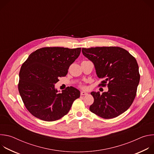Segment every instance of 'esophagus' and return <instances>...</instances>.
<instances>
[{
	"label": "esophagus",
	"instance_id": "34e87169",
	"mask_svg": "<svg viewBox=\"0 0 154 154\" xmlns=\"http://www.w3.org/2000/svg\"><path fill=\"white\" fill-rule=\"evenodd\" d=\"M80 94H81L82 96H85V95H87V94H88V93L86 92V91H82L81 93H80Z\"/></svg>",
	"mask_w": 154,
	"mask_h": 154
}]
</instances>
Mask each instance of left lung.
<instances>
[{"label":"left lung","instance_id":"1","mask_svg":"<svg viewBox=\"0 0 154 154\" xmlns=\"http://www.w3.org/2000/svg\"><path fill=\"white\" fill-rule=\"evenodd\" d=\"M82 53L94 64L97 76L105 79L100 85L107 83L108 88L102 94L91 93L94 102L90 110L104 119L116 118L127 110L136 96L140 79L136 59L119 47L82 48Z\"/></svg>","mask_w":154,"mask_h":154}]
</instances>
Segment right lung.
Listing matches in <instances>:
<instances>
[{
  "label": "right lung",
  "mask_w": 154,
  "mask_h": 154,
  "mask_svg": "<svg viewBox=\"0 0 154 154\" xmlns=\"http://www.w3.org/2000/svg\"><path fill=\"white\" fill-rule=\"evenodd\" d=\"M81 48H43L32 52L19 72L18 90L29 112L45 121H54L66 115L80 95L74 87L61 93L55 88L58 78L66 75Z\"/></svg>",
  "instance_id": "obj_1"
}]
</instances>
